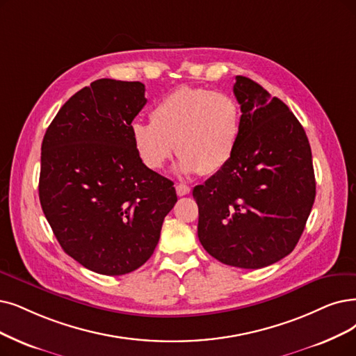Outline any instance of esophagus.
<instances>
[{"label": "esophagus", "instance_id": "34e87169", "mask_svg": "<svg viewBox=\"0 0 356 356\" xmlns=\"http://www.w3.org/2000/svg\"><path fill=\"white\" fill-rule=\"evenodd\" d=\"M175 190H177V194H178L179 197L187 195V194H190V191H191V188H190L188 186H186V184H177Z\"/></svg>", "mask_w": 356, "mask_h": 356}]
</instances>
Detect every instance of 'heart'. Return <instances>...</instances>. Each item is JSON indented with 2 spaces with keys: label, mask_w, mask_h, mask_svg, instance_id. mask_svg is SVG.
Listing matches in <instances>:
<instances>
[{
  "label": "heart",
  "mask_w": 356,
  "mask_h": 356,
  "mask_svg": "<svg viewBox=\"0 0 356 356\" xmlns=\"http://www.w3.org/2000/svg\"><path fill=\"white\" fill-rule=\"evenodd\" d=\"M150 124L134 121L131 140L146 168L159 170L175 152L182 175H215L235 153L241 134V108L232 96L182 86L156 102Z\"/></svg>",
  "instance_id": "obj_1"
}]
</instances>
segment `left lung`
<instances>
[{
	"label": "left lung",
	"instance_id": "obj_1",
	"mask_svg": "<svg viewBox=\"0 0 356 356\" xmlns=\"http://www.w3.org/2000/svg\"><path fill=\"white\" fill-rule=\"evenodd\" d=\"M241 134L222 170L193 190L198 239L223 264L261 268L292 252L316 198L311 147L300 121L259 83L236 76Z\"/></svg>",
	"mask_w": 356,
	"mask_h": 356
}]
</instances>
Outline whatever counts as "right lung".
I'll return each instance as SVG.
<instances>
[{"instance_id":"1","label":"right lung","mask_w":356,"mask_h":356,"mask_svg":"<svg viewBox=\"0 0 356 356\" xmlns=\"http://www.w3.org/2000/svg\"><path fill=\"white\" fill-rule=\"evenodd\" d=\"M145 84L99 79L71 96L42 141L39 200L63 250L92 272L143 266L177 203L174 182L146 168L131 122Z\"/></svg>"}]
</instances>
